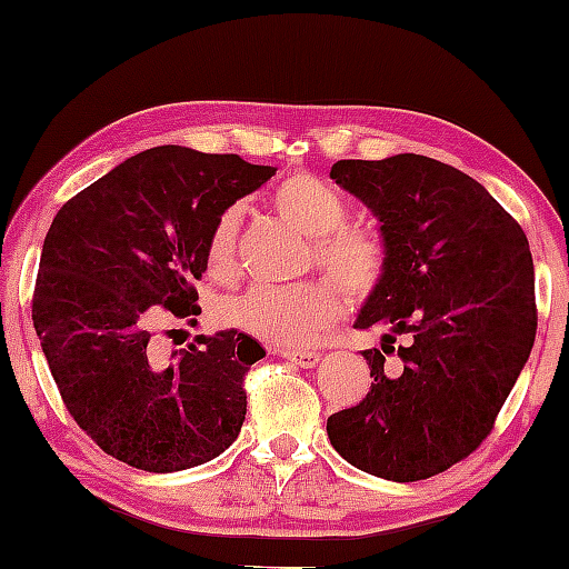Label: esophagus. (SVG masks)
<instances>
[{
	"label": "esophagus",
	"mask_w": 569,
	"mask_h": 569,
	"mask_svg": "<svg viewBox=\"0 0 569 569\" xmlns=\"http://www.w3.org/2000/svg\"><path fill=\"white\" fill-rule=\"evenodd\" d=\"M282 357L298 365V368H316L318 360H321V352H316V349H282Z\"/></svg>",
	"instance_id": "34e87169"
}]
</instances>
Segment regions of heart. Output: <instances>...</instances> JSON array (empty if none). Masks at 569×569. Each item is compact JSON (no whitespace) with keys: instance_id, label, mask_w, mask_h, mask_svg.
<instances>
[{"instance_id":"1","label":"heart","mask_w":569,"mask_h":569,"mask_svg":"<svg viewBox=\"0 0 569 569\" xmlns=\"http://www.w3.org/2000/svg\"><path fill=\"white\" fill-rule=\"evenodd\" d=\"M271 207L310 238V263L331 277L349 298L378 290L388 269V246L380 232L349 224L347 197L318 176L284 178L271 191ZM240 207L217 214L207 238V263L214 274L236 267ZM339 316V290L326 279L300 284H253L220 306L222 323L274 347H302Z\"/></svg>"}]
</instances>
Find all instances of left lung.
I'll use <instances>...</instances> for the list:
<instances>
[{"label": "left lung", "instance_id": "1", "mask_svg": "<svg viewBox=\"0 0 569 569\" xmlns=\"http://www.w3.org/2000/svg\"><path fill=\"white\" fill-rule=\"evenodd\" d=\"M331 178L380 220L388 269L355 323L386 329L380 349L362 352L370 391L326 432L372 477L430 479L487 440L531 355L528 238L485 186L425 154L339 160Z\"/></svg>", "mask_w": 569, "mask_h": 569}]
</instances>
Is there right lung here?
Instances as JSON below:
<instances>
[{"label": "right lung", "instance_id": "add662e5", "mask_svg": "<svg viewBox=\"0 0 569 569\" xmlns=\"http://www.w3.org/2000/svg\"><path fill=\"white\" fill-rule=\"evenodd\" d=\"M277 168L162 144L67 201L46 232L33 326L61 401L108 456L168 473L212 461L246 419L263 349L236 329L166 352L170 321L197 323L217 214Z\"/></svg>", "mask_w": 569, "mask_h": 569}]
</instances>
